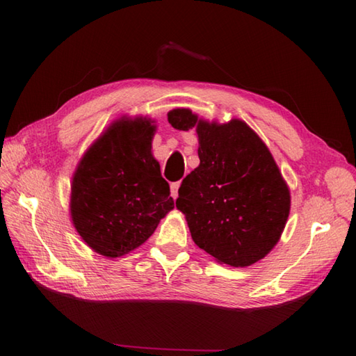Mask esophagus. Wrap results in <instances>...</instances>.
I'll use <instances>...</instances> for the list:
<instances>
[{"instance_id":"1","label":"esophagus","mask_w":356,"mask_h":356,"mask_svg":"<svg viewBox=\"0 0 356 356\" xmlns=\"http://www.w3.org/2000/svg\"><path fill=\"white\" fill-rule=\"evenodd\" d=\"M179 186H180V182L171 184V197H172V199H177V195H179V193H177Z\"/></svg>"}]
</instances>
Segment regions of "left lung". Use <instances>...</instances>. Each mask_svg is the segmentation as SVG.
Here are the masks:
<instances>
[{"label":"left lung","instance_id":"left-lung-1","mask_svg":"<svg viewBox=\"0 0 356 356\" xmlns=\"http://www.w3.org/2000/svg\"><path fill=\"white\" fill-rule=\"evenodd\" d=\"M168 122L199 136L200 165L182 180L176 200L194 243L234 268L263 259L291 209L289 188L268 147L238 119L217 125L177 108Z\"/></svg>","mask_w":356,"mask_h":356}]
</instances>
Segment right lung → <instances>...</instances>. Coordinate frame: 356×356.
<instances>
[{"mask_svg":"<svg viewBox=\"0 0 356 356\" xmlns=\"http://www.w3.org/2000/svg\"><path fill=\"white\" fill-rule=\"evenodd\" d=\"M154 125L118 120L88 148L72 184L73 225L95 252L120 257L140 246L174 208L151 154Z\"/></svg>","mask_w":356,"mask_h":356,"instance_id":"1","label":"right lung"}]
</instances>
